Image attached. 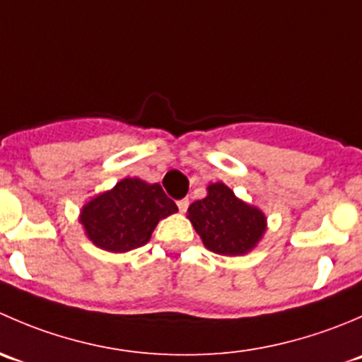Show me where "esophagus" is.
<instances>
[{
	"instance_id": "1",
	"label": "esophagus",
	"mask_w": 362,
	"mask_h": 362,
	"mask_svg": "<svg viewBox=\"0 0 362 362\" xmlns=\"http://www.w3.org/2000/svg\"><path fill=\"white\" fill-rule=\"evenodd\" d=\"M177 204H178V210H180L182 214H184V211H187V208H189V199H187V198L178 199Z\"/></svg>"
}]
</instances>
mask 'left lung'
<instances>
[{
  "label": "left lung",
  "mask_w": 362,
  "mask_h": 362,
  "mask_svg": "<svg viewBox=\"0 0 362 362\" xmlns=\"http://www.w3.org/2000/svg\"><path fill=\"white\" fill-rule=\"evenodd\" d=\"M189 218L208 250L221 255L247 254L261 240L266 217L240 202L224 184L208 185V196L189 206Z\"/></svg>",
  "instance_id": "left-lung-1"
}]
</instances>
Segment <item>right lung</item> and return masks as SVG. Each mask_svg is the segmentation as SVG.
I'll list each match as a JSON object with an SVG mask.
<instances>
[{
	"instance_id": "right-lung-1",
	"label": "right lung",
	"mask_w": 362,
	"mask_h": 362,
	"mask_svg": "<svg viewBox=\"0 0 362 362\" xmlns=\"http://www.w3.org/2000/svg\"><path fill=\"white\" fill-rule=\"evenodd\" d=\"M178 211L159 184L124 178L112 191L83 206L80 222L94 245L108 252H127L151 240L160 218Z\"/></svg>"
}]
</instances>
